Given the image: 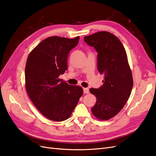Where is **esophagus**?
<instances>
[{"label":"esophagus","instance_id":"obj_1","mask_svg":"<svg viewBox=\"0 0 156 156\" xmlns=\"http://www.w3.org/2000/svg\"><path fill=\"white\" fill-rule=\"evenodd\" d=\"M83 92L84 94H88L89 93V89L88 88H83Z\"/></svg>","mask_w":156,"mask_h":156}]
</instances>
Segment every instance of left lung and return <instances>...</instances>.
Instances as JSON below:
<instances>
[{"label":"left lung","instance_id":"obj_1","mask_svg":"<svg viewBox=\"0 0 156 156\" xmlns=\"http://www.w3.org/2000/svg\"><path fill=\"white\" fill-rule=\"evenodd\" d=\"M84 41L97 51L98 70L104 75L100 88L90 89L96 97L91 111L99 120H109L122 109L133 88L126 51L119 39L106 31L84 37Z\"/></svg>","mask_w":156,"mask_h":156}]
</instances>
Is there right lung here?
<instances>
[{
  "mask_svg": "<svg viewBox=\"0 0 156 156\" xmlns=\"http://www.w3.org/2000/svg\"><path fill=\"white\" fill-rule=\"evenodd\" d=\"M79 40V36H51L40 42L28 56L25 71L27 94L49 120L68 119L83 94L81 87L70 85L58 78L68 69L69 53Z\"/></svg>",
  "mask_w": 156,
  "mask_h": 156,
  "instance_id": "right-lung-1",
  "label": "right lung"
}]
</instances>
